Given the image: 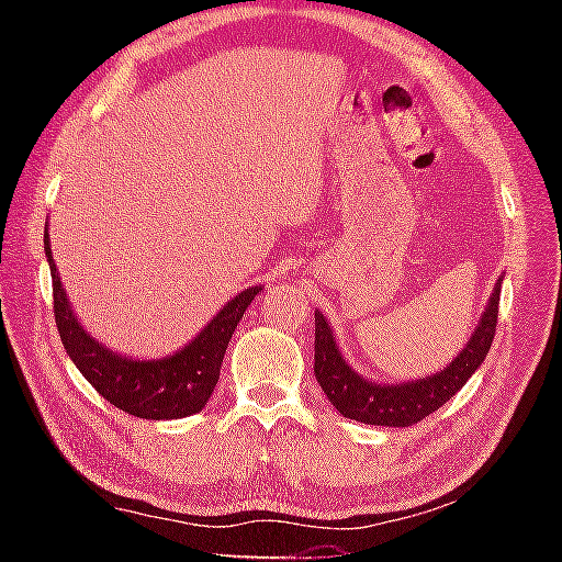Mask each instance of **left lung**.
Returning a JSON list of instances; mask_svg holds the SVG:
<instances>
[{
  "mask_svg": "<svg viewBox=\"0 0 562 562\" xmlns=\"http://www.w3.org/2000/svg\"><path fill=\"white\" fill-rule=\"evenodd\" d=\"M501 282L488 300V307L475 327L469 345L461 349L443 372L434 376L416 379L406 384H374L367 382L351 369L335 341V335L327 319L315 312V376L337 412L347 418L372 426H412L422 418L441 408L459 389L469 382V376L483 364L491 341L496 337L498 322V302H501Z\"/></svg>",
  "mask_w": 562,
  "mask_h": 562,
  "instance_id": "1",
  "label": "left lung"
}]
</instances>
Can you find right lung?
<instances>
[{"instance_id": "right-lung-1", "label": "right lung", "mask_w": 562, "mask_h": 562, "mask_svg": "<svg viewBox=\"0 0 562 562\" xmlns=\"http://www.w3.org/2000/svg\"><path fill=\"white\" fill-rule=\"evenodd\" d=\"M44 250L52 270L54 319L61 345L89 384L121 412L138 418L160 422V418H183L201 412L221 379L227 341L237 322L243 319L247 304L262 288L237 292L211 319V325L176 355L164 359H128L103 347L76 319L52 258L49 233H44Z\"/></svg>"}]
</instances>
